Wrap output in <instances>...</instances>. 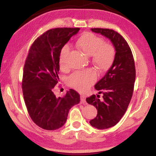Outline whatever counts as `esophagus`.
I'll return each instance as SVG.
<instances>
[{
    "instance_id": "1",
    "label": "esophagus",
    "mask_w": 156,
    "mask_h": 156,
    "mask_svg": "<svg viewBox=\"0 0 156 156\" xmlns=\"http://www.w3.org/2000/svg\"><path fill=\"white\" fill-rule=\"evenodd\" d=\"M81 102L83 104L86 103V96L84 95H81Z\"/></svg>"
}]
</instances>
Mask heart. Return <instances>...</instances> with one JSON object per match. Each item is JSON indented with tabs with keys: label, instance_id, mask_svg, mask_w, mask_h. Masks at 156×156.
Returning a JSON list of instances; mask_svg holds the SVG:
<instances>
[{
	"label": "heart",
	"instance_id": "heart-1",
	"mask_svg": "<svg viewBox=\"0 0 156 156\" xmlns=\"http://www.w3.org/2000/svg\"><path fill=\"white\" fill-rule=\"evenodd\" d=\"M104 40L92 33L87 32L79 37L77 45L83 53L88 56L92 55L94 64L101 71H105L112 64L115 58V50L113 46L104 44ZM69 51V46H63L60 53L59 61L62 67L66 64V58ZM97 73L92 69L83 72H76L68 79V84L77 90L84 92L96 81Z\"/></svg>",
	"mask_w": 156,
	"mask_h": 156
}]
</instances>
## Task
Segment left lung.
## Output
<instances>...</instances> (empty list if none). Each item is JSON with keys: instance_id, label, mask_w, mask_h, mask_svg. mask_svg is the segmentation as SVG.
Listing matches in <instances>:
<instances>
[{"instance_id": "obj_1", "label": "left lung", "mask_w": 156, "mask_h": 156, "mask_svg": "<svg viewBox=\"0 0 156 156\" xmlns=\"http://www.w3.org/2000/svg\"><path fill=\"white\" fill-rule=\"evenodd\" d=\"M109 40L115 49V58L105 75L94 85L103 94L102 100L96 95L86 99L88 104L98 110L90 125L99 129L115 126L124 116L133 95L135 81V68L133 54L127 41L119 33L108 29H91Z\"/></svg>"}]
</instances>
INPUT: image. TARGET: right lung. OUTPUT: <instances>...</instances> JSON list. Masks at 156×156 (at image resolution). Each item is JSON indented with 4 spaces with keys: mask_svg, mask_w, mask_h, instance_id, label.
Segmentation results:
<instances>
[{
    "mask_svg": "<svg viewBox=\"0 0 156 156\" xmlns=\"http://www.w3.org/2000/svg\"><path fill=\"white\" fill-rule=\"evenodd\" d=\"M79 30H49L37 37L29 50L23 70V94L31 119L42 129L55 130L62 127L70 108L80 101L79 94L73 89L62 98L54 94L59 80L60 51Z\"/></svg>",
    "mask_w": 156,
    "mask_h": 156,
    "instance_id": "right-lung-1",
    "label": "right lung"
}]
</instances>
